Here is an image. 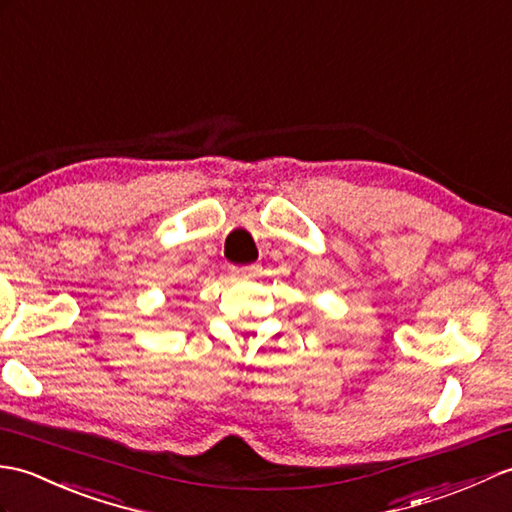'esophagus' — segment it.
<instances>
[{
	"label": "esophagus",
	"instance_id": "1",
	"mask_svg": "<svg viewBox=\"0 0 512 512\" xmlns=\"http://www.w3.org/2000/svg\"><path fill=\"white\" fill-rule=\"evenodd\" d=\"M232 274L236 278H256L260 274V267L258 265H241V267H232Z\"/></svg>",
	"mask_w": 512,
	"mask_h": 512
}]
</instances>
